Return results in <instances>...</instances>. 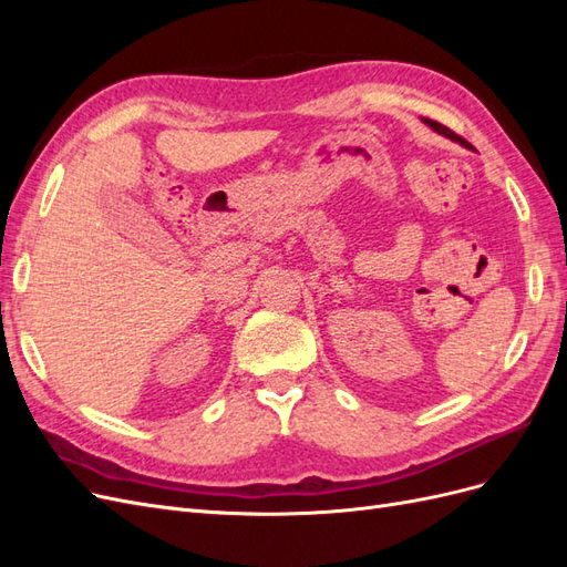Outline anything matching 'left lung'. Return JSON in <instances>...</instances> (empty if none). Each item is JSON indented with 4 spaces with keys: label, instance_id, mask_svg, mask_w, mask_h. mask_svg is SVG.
<instances>
[{
    "label": "left lung",
    "instance_id": "left-lung-1",
    "mask_svg": "<svg viewBox=\"0 0 567 567\" xmlns=\"http://www.w3.org/2000/svg\"><path fill=\"white\" fill-rule=\"evenodd\" d=\"M423 123L431 127V130H435L437 134H442V136H447V140H452V142H458L461 146H468V142L466 140H461L458 134H454L450 127H444V125H440V123H435V120H427V117H423Z\"/></svg>",
    "mask_w": 567,
    "mask_h": 567
}]
</instances>
